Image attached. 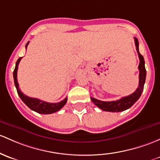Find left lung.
<instances>
[{"label": "left lung", "mask_w": 160, "mask_h": 160, "mask_svg": "<svg viewBox=\"0 0 160 160\" xmlns=\"http://www.w3.org/2000/svg\"><path fill=\"white\" fill-rule=\"evenodd\" d=\"M135 40L136 48L138 53V56L139 58V64L138 68L139 70V87L136 90L134 93L127 97H124L116 101H101V100H97L93 97H90L91 101L95 104L97 107L104 111H109V112H121L124 111L127 109L130 108L136 102L139 100L142 94V90H143L144 83L146 81V76H147V70L145 68V61L144 58L142 55L140 54L139 51V42H138L137 38H134Z\"/></svg>", "instance_id": "1"}]
</instances>
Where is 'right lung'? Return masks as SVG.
<instances>
[{
  "instance_id": "add662e5",
  "label": "right lung",
  "mask_w": 160,
  "mask_h": 160,
  "mask_svg": "<svg viewBox=\"0 0 160 160\" xmlns=\"http://www.w3.org/2000/svg\"><path fill=\"white\" fill-rule=\"evenodd\" d=\"M29 42L26 44V49L28 48V45ZM21 58H20L16 62V66H15V69L13 70V80H14V84L16 87L17 91H18V95H19L20 98L22 100V101L29 107L32 110L35 111V112H38L40 114H50L53 113V112H57V111L60 110L63 106L66 104L67 101V98H65L64 100L59 102H48L45 101H42V100H39L37 98H31V97H28V96L24 95L21 90L19 89V84L18 83V79H17V73H18V64H19L20 61H21Z\"/></svg>"
}]
</instances>
